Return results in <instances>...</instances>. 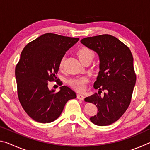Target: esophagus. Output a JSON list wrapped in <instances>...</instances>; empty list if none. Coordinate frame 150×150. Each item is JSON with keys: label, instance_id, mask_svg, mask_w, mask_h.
Here are the masks:
<instances>
[{"label": "esophagus", "instance_id": "34e87169", "mask_svg": "<svg viewBox=\"0 0 150 150\" xmlns=\"http://www.w3.org/2000/svg\"><path fill=\"white\" fill-rule=\"evenodd\" d=\"M77 97L78 99H80V100H84V98H85L84 95H82V94H77Z\"/></svg>", "mask_w": 150, "mask_h": 150}]
</instances>
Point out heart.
Masks as SVG:
<instances>
[{"instance_id": "b5f03b06", "label": "heart", "mask_w": 150, "mask_h": 150, "mask_svg": "<svg viewBox=\"0 0 150 150\" xmlns=\"http://www.w3.org/2000/svg\"><path fill=\"white\" fill-rule=\"evenodd\" d=\"M77 55L81 63L88 61L90 62L95 57V53L92 50L87 47H82L77 51ZM64 58H62L59 63V67H63ZM87 82V79L86 77H81L78 79H73L69 81L70 85L78 91H83L85 88L86 83Z\"/></svg>"}]
</instances>
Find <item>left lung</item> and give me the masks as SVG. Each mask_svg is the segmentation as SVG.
Here are the masks:
<instances>
[{
	"mask_svg": "<svg viewBox=\"0 0 150 150\" xmlns=\"http://www.w3.org/2000/svg\"><path fill=\"white\" fill-rule=\"evenodd\" d=\"M81 43L99 57V72L93 87L98 89L85 98L95 104L98 112L90 120L97 126L115 122L130 105L136 76L131 51L116 37L108 34L85 38ZM104 91L102 96L100 93Z\"/></svg>",
	"mask_w": 150,
	"mask_h": 150,
	"instance_id": "obj_1",
	"label": "left lung"
}]
</instances>
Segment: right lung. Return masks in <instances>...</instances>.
<instances>
[{
	"label": "right lung",
	"instance_id": "obj_1",
	"mask_svg": "<svg viewBox=\"0 0 150 150\" xmlns=\"http://www.w3.org/2000/svg\"><path fill=\"white\" fill-rule=\"evenodd\" d=\"M79 40L47 33L22 50L15 69L18 95L25 112L35 121L50 123L55 120L66 103L77 97L67 86H62L59 92L55 93L54 89H49L48 83L55 80L61 60Z\"/></svg>",
	"mask_w": 150,
	"mask_h": 150
}]
</instances>
